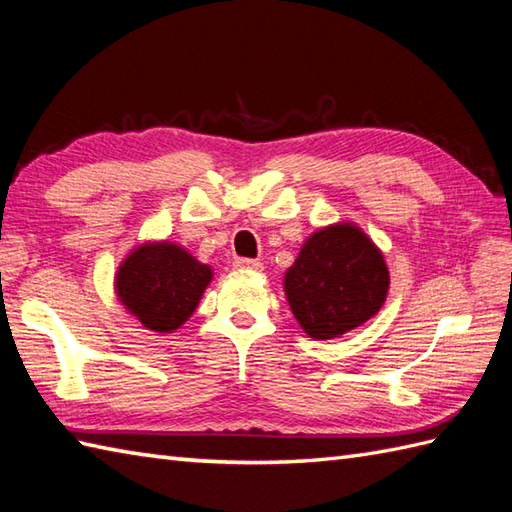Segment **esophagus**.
Segmentation results:
<instances>
[{
    "label": "esophagus",
    "mask_w": 512,
    "mask_h": 512,
    "mask_svg": "<svg viewBox=\"0 0 512 512\" xmlns=\"http://www.w3.org/2000/svg\"><path fill=\"white\" fill-rule=\"evenodd\" d=\"M237 270H250V273H262L264 264L257 262V259H235Z\"/></svg>",
    "instance_id": "obj_1"
}]
</instances>
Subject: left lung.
<instances>
[{
    "label": "left lung",
    "mask_w": 512,
    "mask_h": 512,
    "mask_svg": "<svg viewBox=\"0 0 512 512\" xmlns=\"http://www.w3.org/2000/svg\"><path fill=\"white\" fill-rule=\"evenodd\" d=\"M286 301L314 341L339 339L383 308L389 268L361 226L343 220L314 231L284 273Z\"/></svg>",
    "instance_id": "1"
}]
</instances>
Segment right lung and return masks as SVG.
<instances>
[{
  "mask_svg": "<svg viewBox=\"0 0 512 512\" xmlns=\"http://www.w3.org/2000/svg\"><path fill=\"white\" fill-rule=\"evenodd\" d=\"M213 281V268L169 239L136 244L114 275V295L147 330L182 328Z\"/></svg>",
  "mask_w": 512,
  "mask_h": 512,
  "instance_id": "right-lung-1",
  "label": "right lung"
}]
</instances>
